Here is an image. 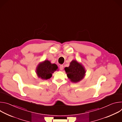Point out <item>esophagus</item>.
<instances>
[{"label":"esophagus","mask_w":122,"mask_h":122,"mask_svg":"<svg viewBox=\"0 0 122 122\" xmlns=\"http://www.w3.org/2000/svg\"><path fill=\"white\" fill-rule=\"evenodd\" d=\"M63 68H64V66L63 65H60L59 66V69H60L61 71H62L63 69Z\"/></svg>","instance_id":"esophagus-1"}]
</instances>
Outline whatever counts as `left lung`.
Here are the masks:
<instances>
[{
    "mask_svg": "<svg viewBox=\"0 0 122 122\" xmlns=\"http://www.w3.org/2000/svg\"><path fill=\"white\" fill-rule=\"evenodd\" d=\"M68 78L73 83H77L82 80L85 76L86 71L83 66L76 60H73L68 67H65Z\"/></svg>",
    "mask_w": 122,
    "mask_h": 122,
    "instance_id": "8db88e82",
    "label": "left lung"
}]
</instances>
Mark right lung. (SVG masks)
Instances as JSON below:
<instances>
[{"label":"right lung","mask_w":122,"mask_h":122,"mask_svg":"<svg viewBox=\"0 0 122 122\" xmlns=\"http://www.w3.org/2000/svg\"><path fill=\"white\" fill-rule=\"evenodd\" d=\"M58 68L56 64H51L48 60L41 62L36 68V72L39 78L47 80L51 78L53 74Z\"/></svg>","instance_id":"obj_1"}]
</instances>
